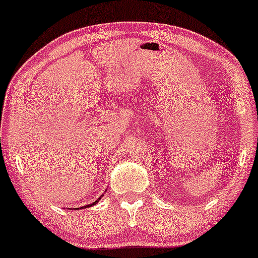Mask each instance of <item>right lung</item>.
<instances>
[{"mask_svg": "<svg viewBox=\"0 0 258 258\" xmlns=\"http://www.w3.org/2000/svg\"><path fill=\"white\" fill-rule=\"evenodd\" d=\"M99 201V198H98V200L97 201H96V202H94V203H92V204H89V206H85V208H89V207H91V206H95V204L96 203H97V202Z\"/></svg>", "mask_w": 258, "mask_h": 258, "instance_id": "right-lung-1", "label": "right lung"}]
</instances>
